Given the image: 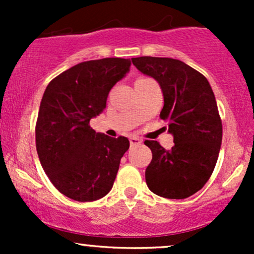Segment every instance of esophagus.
<instances>
[{
	"label": "esophagus",
	"mask_w": 254,
	"mask_h": 254,
	"mask_svg": "<svg viewBox=\"0 0 254 254\" xmlns=\"http://www.w3.org/2000/svg\"><path fill=\"white\" fill-rule=\"evenodd\" d=\"M142 143V139L138 138V137L132 136L130 137V144L131 145H137V144H141Z\"/></svg>",
	"instance_id": "obj_1"
}]
</instances>
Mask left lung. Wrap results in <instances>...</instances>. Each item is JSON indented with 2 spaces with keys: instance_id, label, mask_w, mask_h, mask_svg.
<instances>
[{
  "instance_id": "left-lung-1",
  "label": "left lung",
  "mask_w": 254,
  "mask_h": 254,
  "mask_svg": "<svg viewBox=\"0 0 254 254\" xmlns=\"http://www.w3.org/2000/svg\"><path fill=\"white\" fill-rule=\"evenodd\" d=\"M131 61L160 84L165 103L160 118L168 123L174 142L166 150L159 142L144 141L153 153L145 170L148 188L170 199L190 197L209 180L222 143V123L210 83L179 60L143 56Z\"/></svg>"
}]
</instances>
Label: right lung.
I'll use <instances>...</instances> for the list:
<instances>
[{"label":"right lung","instance_id":"obj_1","mask_svg":"<svg viewBox=\"0 0 254 254\" xmlns=\"http://www.w3.org/2000/svg\"><path fill=\"white\" fill-rule=\"evenodd\" d=\"M131 61L103 58L71 66L44 92L36 125V145L46 176L64 196L92 202L112 189L127 137L95 132L89 121L106 109L111 88L130 70Z\"/></svg>","mask_w":254,"mask_h":254}]
</instances>
